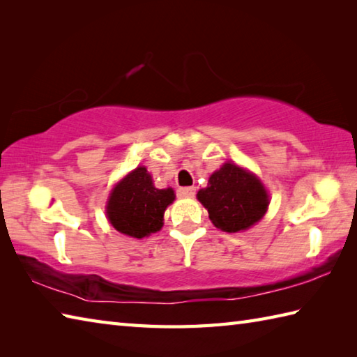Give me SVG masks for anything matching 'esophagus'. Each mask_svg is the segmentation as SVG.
Wrapping results in <instances>:
<instances>
[{
  "label": "esophagus",
  "mask_w": 357,
  "mask_h": 357,
  "mask_svg": "<svg viewBox=\"0 0 357 357\" xmlns=\"http://www.w3.org/2000/svg\"><path fill=\"white\" fill-rule=\"evenodd\" d=\"M195 193H196L195 187H179L178 188V196H181V198H193Z\"/></svg>",
  "instance_id": "1"
}]
</instances>
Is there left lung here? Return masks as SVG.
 <instances>
[{
  "instance_id": "left-lung-1",
  "label": "left lung",
  "mask_w": 357,
  "mask_h": 357,
  "mask_svg": "<svg viewBox=\"0 0 357 357\" xmlns=\"http://www.w3.org/2000/svg\"><path fill=\"white\" fill-rule=\"evenodd\" d=\"M196 196L216 229L227 233L244 231L259 222L270 204L261 179L233 162L211 174L208 185Z\"/></svg>"
}]
</instances>
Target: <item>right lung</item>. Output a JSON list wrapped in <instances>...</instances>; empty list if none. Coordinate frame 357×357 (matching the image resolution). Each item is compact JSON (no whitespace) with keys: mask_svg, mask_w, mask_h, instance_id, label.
<instances>
[{"mask_svg":"<svg viewBox=\"0 0 357 357\" xmlns=\"http://www.w3.org/2000/svg\"><path fill=\"white\" fill-rule=\"evenodd\" d=\"M173 201V188H156L151 174L139 165L113 187L105 213L113 229L142 239L161 230L164 211Z\"/></svg>","mask_w":357,"mask_h":357,"instance_id":"1","label":"right lung"}]
</instances>
